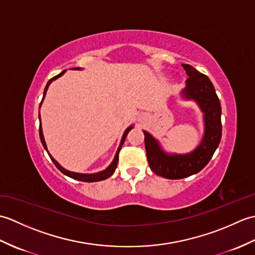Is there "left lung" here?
<instances>
[{
	"label": "left lung",
	"mask_w": 255,
	"mask_h": 255,
	"mask_svg": "<svg viewBox=\"0 0 255 255\" xmlns=\"http://www.w3.org/2000/svg\"><path fill=\"white\" fill-rule=\"evenodd\" d=\"M188 79L181 97L193 101L203 113L204 134L199 144L188 153H169L159 140L143 130L144 145L150 165L156 175L180 180L196 174L207 165L221 139V106L211 81L189 64H182Z\"/></svg>",
	"instance_id": "1"
}]
</instances>
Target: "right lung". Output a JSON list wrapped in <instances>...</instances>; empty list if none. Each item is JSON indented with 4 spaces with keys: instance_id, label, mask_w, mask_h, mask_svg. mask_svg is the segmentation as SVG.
I'll use <instances>...</instances> for the list:
<instances>
[{
    "instance_id": "right-lung-1",
    "label": "right lung",
    "mask_w": 255,
    "mask_h": 255,
    "mask_svg": "<svg viewBox=\"0 0 255 255\" xmlns=\"http://www.w3.org/2000/svg\"><path fill=\"white\" fill-rule=\"evenodd\" d=\"M72 69H73V70H82L81 68H72ZM64 72H66V70H64V71H62L61 73H59L58 75H56V77H53L52 79H50L49 81H48V83H47L46 88H45V91H44V96H42V100H41V103H40V105H39V110H40V107H41L42 102H44V100H45L47 90H48V88H49V85L51 84L52 81H55V80H57L58 78L62 77V75L64 74ZM132 128H133V125H130V126H129L128 128H126V130L124 131V134H123L122 140H121V143H119V147H118V149H117V151H116L115 156H114V160L112 161V163H111L110 165H108L105 170L100 171V172H96V173H77V172H72V171H69V170H67V169H64V167L61 166L60 164H59V162H58L57 160L53 159V156L49 153V151H48V148H47L46 141H45L44 132H42L41 119H40V112H39V137H40V141H41L42 145H44L45 150L47 151L48 154H49L50 159L52 160L53 163H55V165L58 167L59 171H60L61 173H63L64 175H67V176L71 177V178H74V180L81 181V182H89V183H91V182H100V181H103V180H106V178H108V177L112 176V175L114 174V172H115L117 163H118V154H119V151H121L122 145L124 144L125 140H126V137H127L128 132L130 131Z\"/></svg>"
}]
</instances>
